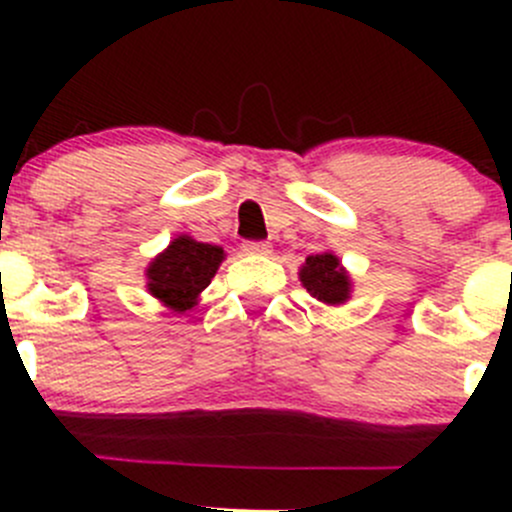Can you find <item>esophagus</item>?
I'll return each instance as SVG.
<instances>
[{
  "instance_id": "34e87169",
  "label": "esophagus",
  "mask_w": 512,
  "mask_h": 512,
  "mask_svg": "<svg viewBox=\"0 0 512 512\" xmlns=\"http://www.w3.org/2000/svg\"><path fill=\"white\" fill-rule=\"evenodd\" d=\"M242 252H245V255H270L272 245L270 242H245V245H242Z\"/></svg>"
}]
</instances>
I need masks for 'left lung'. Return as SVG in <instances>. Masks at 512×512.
Listing matches in <instances>:
<instances>
[{
    "mask_svg": "<svg viewBox=\"0 0 512 512\" xmlns=\"http://www.w3.org/2000/svg\"><path fill=\"white\" fill-rule=\"evenodd\" d=\"M299 282L317 302L327 304V307H339V304L349 302L354 289L347 267L329 250L309 255L304 260V265L299 267Z\"/></svg>",
    "mask_w": 512,
    "mask_h": 512,
    "instance_id": "1",
    "label": "left lung"
}]
</instances>
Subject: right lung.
Listing matches in <instances>:
<instances>
[{
  "instance_id": "obj_1",
  "label": "right lung",
  "mask_w": 512,
  "mask_h": 512,
  "mask_svg": "<svg viewBox=\"0 0 512 512\" xmlns=\"http://www.w3.org/2000/svg\"><path fill=\"white\" fill-rule=\"evenodd\" d=\"M225 250L220 245L198 242L190 235H175L163 252L146 267V289L170 312H188L198 304L203 289L210 285Z\"/></svg>"
}]
</instances>
